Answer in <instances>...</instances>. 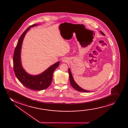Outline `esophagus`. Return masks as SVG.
<instances>
[{"instance_id": "34e87169", "label": "esophagus", "mask_w": 128, "mask_h": 128, "mask_svg": "<svg viewBox=\"0 0 128 128\" xmlns=\"http://www.w3.org/2000/svg\"><path fill=\"white\" fill-rule=\"evenodd\" d=\"M68 59L66 58H63L62 59V62H64H64L65 63V62H67L68 61Z\"/></svg>"}]
</instances>
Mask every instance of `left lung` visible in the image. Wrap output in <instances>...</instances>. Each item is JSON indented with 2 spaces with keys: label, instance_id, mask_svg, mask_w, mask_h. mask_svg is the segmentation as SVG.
<instances>
[{
  "label": "left lung",
  "instance_id": "1",
  "mask_svg": "<svg viewBox=\"0 0 128 128\" xmlns=\"http://www.w3.org/2000/svg\"><path fill=\"white\" fill-rule=\"evenodd\" d=\"M100 32L102 35H104V36L105 35V34L102 31H100ZM68 71H69V74L70 81L71 85H72L73 88H74L75 90H77L78 91H80V92H90V91H88V90L82 89V88L80 87L79 85H78L75 82V80H74L73 77L72 76L70 70V68H69V69H68Z\"/></svg>",
  "mask_w": 128,
  "mask_h": 128
}]
</instances>
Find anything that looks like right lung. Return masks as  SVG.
Instances as JSON below:
<instances>
[{
	"mask_svg": "<svg viewBox=\"0 0 128 128\" xmlns=\"http://www.w3.org/2000/svg\"><path fill=\"white\" fill-rule=\"evenodd\" d=\"M38 25V24L32 25L21 35L14 52L13 66L16 78L24 86L31 90H41L48 88L51 84L53 72L58 66L60 62L52 65L46 70L38 75H31L27 73L24 69L21 60V52L22 42L25 35L30 28Z\"/></svg>",
	"mask_w": 128,
	"mask_h": 128,
	"instance_id": "right-lung-1",
	"label": "right lung"
}]
</instances>
